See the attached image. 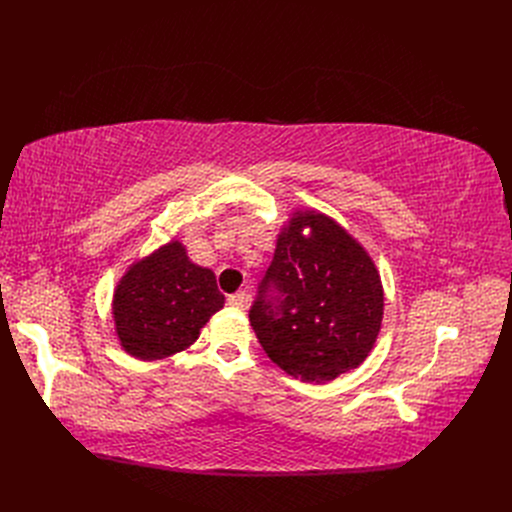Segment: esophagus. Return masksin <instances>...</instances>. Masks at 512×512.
Wrapping results in <instances>:
<instances>
[{"mask_svg":"<svg viewBox=\"0 0 512 512\" xmlns=\"http://www.w3.org/2000/svg\"><path fill=\"white\" fill-rule=\"evenodd\" d=\"M247 301H249V297L245 292H236V294H230V297H228V305L232 309H240V311L247 307Z\"/></svg>","mask_w":512,"mask_h":512,"instance_id":"obj_1","label":"esophagus"}]
</instances>
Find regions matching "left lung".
Masks as SVG:
<instances>
[{
  "instance_id": "1",
  "label": "left lung",
  "mask_w": 512,
  "mask_h": 512,
  "mask_svg": "<svg viewBox=\"0 0 512 512\" xmlns=\"http://www.w3.org/2000/svg\"><path fill=\"white\" fill-rule=\"evenodd\" d=\"M382 315V280L359 242L324 213H294L249 311L267 357L326 384L367 359Z\"/></svg>"
}]
</instances>
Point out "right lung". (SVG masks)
Segmentation results:
<instances>
[{
    "mask_svg": "<svg viewBox=\"0 0 512 512\" xmlns=\"http://www.w3.org/2000/svg\"><path fill=\"white\" fill-rule=\"evenodd\" d=\"M222 307L224 294L213 272L195 265L174 240L124 274L112 313L124 351L155 361L191 346Z\"/></svg>",
    "mask_w": 512,
    "mask_h": 512,
    "instance_id": "add662e5",
    "label": "right lung"
}]
</instances>
